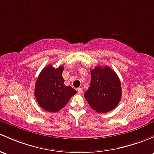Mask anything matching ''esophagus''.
I'll list each match as a JSON object with an SVG mask.
<instances>
[{"instance_id": "34e87169", "label": "esophagus", "mask_w": 154, "mask_h": 154, "mask_svg": "<svg viewBox=\"0 0 154 154\" xmlns=\"http://www.w3.org/2000/svg\"><path fill=\"white\" fill-rule=\"evenodd\" d=\"M77 93H78L79 94H82V88H77Z\"/></svg>"}]
</instances>
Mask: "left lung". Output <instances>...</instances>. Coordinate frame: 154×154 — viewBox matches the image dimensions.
<instances>
[{
	"mask_svg": "<svg viewBox=\"0 0 154 154\" xmlns=\"http://www.w3.org/2000/svg\"><path fill=\"white\" fill-rule=\"evenodd\" d=\"M91 84L84 97L91 108L98 113L114 109L122 97L121 82L114 70L108 66H96L91 70Z\"/></svg>",
	"mask_w": 154,
	"mask_h": 154,
	"instance_id": "obj_1",
	"label": "left lung"
}]
</instances>
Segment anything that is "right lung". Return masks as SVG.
<instances>
[{
  "label": "right lung",
  "mask_w": 154,
  "mask_h": 154,
  "mask_svg": "<svg viewBox=\"0 0 154 154\" xmlns=\"http://www.w3.org/2000/svg\"><path fill=\"white\" fill-rule=\"evenodd\" d=\"M64 67H45L39 74L35 83V96L39 106L48 112H57L66 106L77 91L66 86L62 76Z\"/></svg>",
  "instance_id": "obj_1"
}]
</instances>
